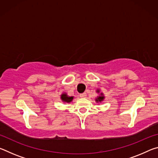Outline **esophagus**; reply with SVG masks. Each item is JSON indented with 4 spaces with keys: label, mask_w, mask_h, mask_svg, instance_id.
<instances>
[{
    "label": "esophagus",
    "mask_w": 158,
    "mask_h": 158,
    "mask_svg": "<svg viewBox=\"0 0 158 158\" xmlns=\"http://www.w3.org/2000/svg\"><path fill=\"white\" fill-rule=\"evenodd\" d=\"M80 98H85V96H86V93H81V94H80Z\"/></svg>",
    "instance_id": "34e87169"
}]
</instances>
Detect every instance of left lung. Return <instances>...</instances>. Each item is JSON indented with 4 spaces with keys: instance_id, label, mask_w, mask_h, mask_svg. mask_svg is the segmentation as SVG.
I'll return each instance as SVG.
<instances>
[{
    "instance_id": "1",
    "label": "left lung",
    "mask_w": 158,
    "mask_h": 158,
    "mask_svg": "<svg viewBox=\"0 0 158 158\" xmlns=\"http://www.w3.org/2000/svg\"><path fill=\"white\" fill-rule=\"evenodd\" d=\"M96 93H98V94H100L97 98H95L96 102L98 103V102H103L105 98V95H104V94H103V93H100V89H97V90H96Z\"/></svg>"
}]
</instances>
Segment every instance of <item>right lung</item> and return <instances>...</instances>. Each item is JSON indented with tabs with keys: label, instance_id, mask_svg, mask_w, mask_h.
<instances>
[{
	"label": "right lung",
	"instance_id": "obj_1",
	"mask_svg": "<svg viewBox=\"0 0 158 158\" xmlns=\"http://www.w3.org/2000/svg\"><path fill=\"white\" fill-rule=\"evenodd\" d=\"M73 96H68L66 93H63L60 95V100L64 103H69L73 100Z\"/></svg>",
	"mask_w": 158,
	"mask_h": 158
}]
</instances>
